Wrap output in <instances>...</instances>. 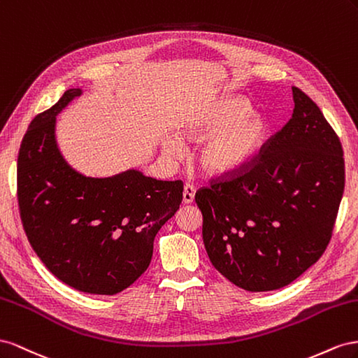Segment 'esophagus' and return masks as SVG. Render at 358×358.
<instances>
[{"label": "esophagus", "mask_w": 358, "mask_h": 358, "mask_svg": "<svg viewBox=\"0 0 358 358\" xmlns=\"http://www.w3.org/2000/svg\"><path fill=\"white\" fill-rule=\"evenodd\" d=\"M195 187L190 186V185H186L185 189H182V202L185 203H190L193 202V199H195Z\"/></svg>", "instance_id": "obj_1"}]
</instances>
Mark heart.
Returning a JSON list of instances; mask_svg holds the SVG:
<instances>
[{"label": "heart", "instance_id": "b5f03b06", "mask_svg": "<svg viewBox=\"0 0 358 358\" xmlns=\"http://www.w3.org/2000/svg\"><path fill=\"white\" fill-rule=\"evenodd\" d=\"M177 129L186 139H203L198 151L199 168L210 176H229L248 166L267 144L270 127L259 114L240 97H222L211 103L190 109L182 115ZM162 150L169 157H180L182 141L168 135Z\"/></svg>", "mask_w": 358, "mask_h": 358}]
</instances>
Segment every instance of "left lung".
<instances>
[{"instance_id":"1","label":"left lung","mask_w":358,"mask_h":358,"mask_svg":"<svg viewBox=\"0 0 358 358\" xmlns=\"http://www.w3.org/2000/svg\"><path fill=\"white\" fill-rule=\"evenodd\" d=\"M292 94V118L253 166L195 196L214 268L250 292L287 287L321 258L343 195L338 135L310 97Z\"/></svg>"}]
</instances>
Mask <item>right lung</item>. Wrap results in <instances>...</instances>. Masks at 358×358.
<instances>
[{
    "label": "right lung",
    "instance_id": "obj_1",
    "mask_svg": "<svg viewBox=\"0 0 358 358\" xmlns=\"http://www.w3.org/2000/svg\"><path fill=\"white\" fill-rule=\"evenodd\" d=\"M70 88L29 124L17 156L20 219L37 257L78 291L114 295L144 273L156 234L182 199L181 181L130 168L87 177L64 159L57 115L83 94Z\"/></svg>",
    "mask_w": 358,
    "mask_h": 358
}]
</instances>
